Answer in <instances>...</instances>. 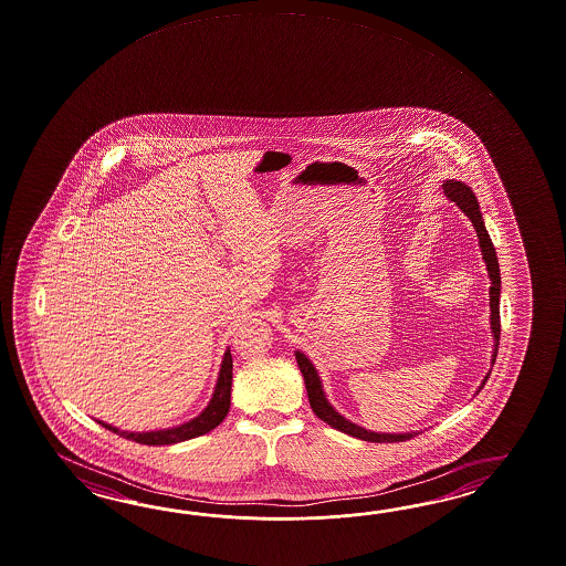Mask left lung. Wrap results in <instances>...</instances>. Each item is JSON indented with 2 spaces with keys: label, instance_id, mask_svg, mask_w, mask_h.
<instances>
[{
  "label": "left lung",
  "instance_id": "obj_1",
  "mask_svg": "<svg viewBox=\"0 0 566 566\" xmlns=\"http://www.w3.org/2000/svg\"><path fill=\"white\" fill-rule=\"evenodd\" d=\"M443 193H446L450 200H454L455 205L460 207V210L472 221L474 229H476V234H479V243H481V249H483V260L484 263H486L489 276H491V292H489V296H491V329H493V337H495V352H493V364H495L496 349H499V335H501V317H499L501 274H499L495 248H493V241H491V237H489L486 229H484L481 208H479V202H476V198H474V193H472L469 186L462 184V181H446V184H443ZM296 361H298V368H301V373H303L311 409L315 411L318 419H323L325 423H329L333 429L344 431L347 436H354V438H359V440L376 441V443H395V441L411 440V438H413L415 433H374V431H368V429L359 428L356 423L347 421V419L337 413L332 405L327 402V399H325L315 366H313L301 352H296ZM486 378H489V376H486ZM486 378H484V382H486Z\"/></svg>",
  "mask_w": 566,
  "mask_h": 566
}]
</instances>
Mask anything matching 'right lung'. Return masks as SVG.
<instances>
[{"mask_svg": "<svg viewBox=\"0 0 566 566\" xmlns=\"http://www.w3.org/2000/svg\"><path fill=\"white\" fill-rule=\"evenodd\" d=\"M231 382H233V358L231 352L227 349L224 358H222L221 374H219V382L214 388V395L208 402L207 409L198 415L192 421L184 423L180 428L161 429V431H147V433H133V431H120V429L112 428L104 421V428L111 429L114 433H118L120 438L126 440L145 443V446H169V443H178V441L192 440L202 433H208L221 423L222 419L229 413L231 407Z\"/></svg>", "mask_w": 566, "mask_h": 566, "instance_id": "add662e5", "label": "right lung"}]
</instances>
